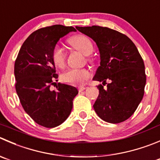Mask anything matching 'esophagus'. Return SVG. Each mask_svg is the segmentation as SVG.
Wrapping results in <instances>:
<instances>
[{
	"mask_svg": "<svg viewBox=\"0 0 160 160\" xmlns=\"http://www.w3.org/2000/svg\"><path fill=\"white\" fill-rule=\"evenodd\" d=\"M85 89H86V87H80V88H78V91H80V92H81V91H84Z\"/></svg>",
	"mask_w": 160,
	"mask_h": 160,
	"instance_id": "34e87169",
	"label": "esophagus"
}]
</instances>
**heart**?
Here are the masks:
<instances>
[{
  "label": "heart",
  "instance_id": "obj_1",
  "mask_svg": "<svg viewBox=\"0 0 160 160\" xmlns=\"http://www.w3.org/2000/svg\"><path fill=\"white\" fill-rule=\"evenodd\" d=\"M69 44L84 55H88L92 53L94 50L92 41L91 39L83 34H77L72 36L68 41ZM66 53L64 49L60 46H55L52 51V59L56 66L62 68L66 63ZM92 62L91 58H88ZM91 74L87 69H70L64 72L62 75V79L66 83L71 85H82L90 79Z\"/></svg>",
  "mask_w": 160,
  "mask_h": 160
}]
</instances>
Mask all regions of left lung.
Segmentation results:
<instances>
[{
	"label": "left lung",
	"mask_w": 160,
	"mask_h": 160,
	"mask_svg": "<svg viewBox=\"0 0 160 160\" xmlns=\"http://www.w3.org/2000/svg\"><path fill=\"white\" fill-rule=\"evenodd\" d=\"M77 29L92 38L99 48L101 66L94 80L110 83L99 94L94 111L104 121L119 123L131 117L142 100L146 83L145 64L135 44L125 34L99 26Z\"/></svg>",
	"instance_id": "left-lung-1"
}]
</instances>
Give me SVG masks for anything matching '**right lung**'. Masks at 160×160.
<instances>
[{
    "label": "right lung",
    "instance_id": "right-lung-1",
    "mask_svg": "<svg viewBox=\"0 0 160 160\" xmlns=\"http://www.w3.org/2000/svg\"><path fill=\"white\" fill-rule=\"evenodd\" d=\"M72 26L53 25L34 31L22 45L15 62V90L25 112L34 122L48 128H55L67 119L72 100L78 94L75 87L58 83L52 51L61 37Z\"/></svg>",
    "mask_w": 160,
    "mask_h": 160
}]
</instances>
